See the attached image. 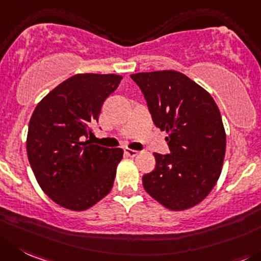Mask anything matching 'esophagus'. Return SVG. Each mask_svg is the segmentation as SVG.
Here are the masks:
<instances>
[{"mask_svg":"<svg viewBox=\"0 0 261 261\" xmlns=\"http://www.w3.org/2000/svg\"><path fill=\"white\" fill-rule=\"evenodd\" d=\"M138 150H134V149H130V148H126L125 149V154L128 155V157H136L138 155Z\"/></svg>","mask_w":261,"mask_h":261,"instance_id":"34e87169","label":"esophagus"}]
</instances>
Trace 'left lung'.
I'll return each instance as SVG.
<instances>
[{
	"label": "left lung",
	"instance_id": "left-lung-1",
	"mask_svg": "<svg viewBox=\"0 0 261 261\" xmlns=\"http://www.w3.org/2000/svg\"><path fill=\"white\" fill-rule=\"evenodd\" d=\"M154 125L166 131L170 154L154 153L155 167L143 176L150 197L172 211L191 208L215 187L225 155L220 111L203 87L176 70L131 74Z\"/></svg>",
	"mask_w": 261,
	"mask_h": 261
}]
</instances>
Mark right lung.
I'll return each mask as SVG.
<instances>
[{"label": "right lung", "instance_id": "1", "mask_svg": "<svg viewBox=\"0 0 261 261\" xmlns=\"http://www.w3.org/2000/svg\"><path fill=\"white\" fill-rule=\"evenodd\" d=\"M118 74L80 73L37 104L29 121L27 153L41 189L62 207L84 211L113 187L121 148L91 144L85 138L101 106L118 87Z\"/></svg>", "mask_w": 261, "mask_h": 261}]
</instances>
